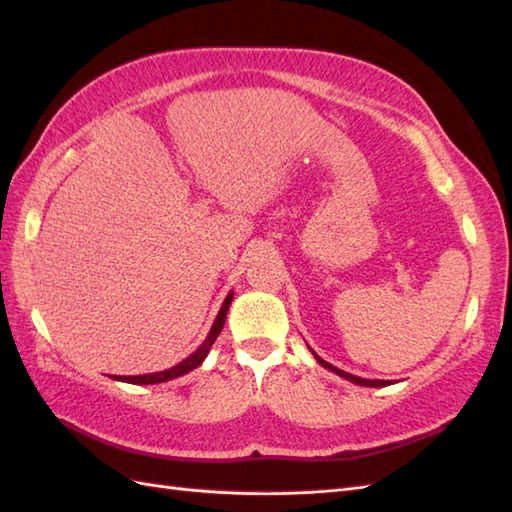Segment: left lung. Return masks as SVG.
<instances>
[{"instance_id":"8db88e82","label":"left lung","mask_w":512,"mask_h":512,"mask_svg":"<svg viewBox=\"0 0 512 512\" xmlns=\"http://www.w3.org/2000/svg\"><path fill=\"white\" fill-rule=\"evenodd\" d=\"M310 353H313V355H315V359H317V362L322 364L324 368H328L330 373H335V375H339V377H344V379H348V382H353V384H357V386H368V388H382V386H390V382H384V379H364V377L350 375V373H346V370H339L337 366H333V364L324 362V359L319 357L313 348H310Z\"/></svg>"}]
</instances>
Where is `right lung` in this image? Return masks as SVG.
<instances>
[{"label": "right lung", "instance_id": "add662e5", "mask_svg": "<svg viewBox=\"0 0 512 512\" xmlns=\"http://www.w3.org/2000/svg\"><path fill=\"white\" fill-rule=\"evenodd\" d=\"M230 302H233V290L226 295L222 308H219V313L215 317L213 326H210V333L208 337L202 342V346H199L193 355H188L184 362H179L177 366L173 368H166V370H159V373H146V375H113V379H117V382H126V384H135V386H148V384H162V382H170V379L175 377H182L186 373H190V370H195L197 366H202V362L206 359V355L210 353V348H213L217 335L222 333L224 328V322H226V313H228V306Z\"/></svg>", "mask_w": 512, "mask_h": 512}]
</instances>
